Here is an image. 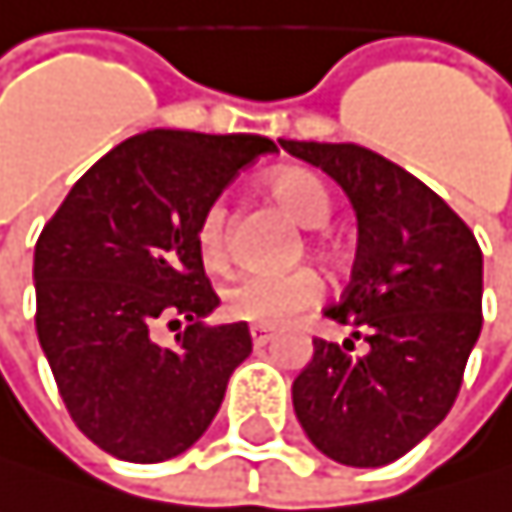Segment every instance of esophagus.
<instances>
[{"mask_svg": "<svg viewBox=\"0 0 512 512\" xmlns=\"http://www.w3.org/2000/svg\"><path fill=\"white\" fill-rule=\"evenodd\" d=\"M273 341V331L270 328H261V325H251V344L254 347H264Z\"/></svg>", "mask_w": 512, "mask_h": 512, "instance_id": "1", "label": "esophagus"}]
</instances>
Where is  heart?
<instances>
[{"instance_id":"b5f03b06","label":"heart","mask_w":512,"mask_h":512,"mask_svg":"<svg viewBox=\"0 0 512 512\" xmlns=\"http://www.w3.org/2000/svg\"><path fill=\"white\" fill-rule=\"evenodd\" d=\"M264 187L270 199L304 227H322L334 211L328 184L310 168H301V165L279 168L270 174ZM310 242L322 254L331 251V242L322 233H313ZM196 251L208 270L227 267L230 251H233V211L227 199H211L202 208L196 221ZM322 291L325 285L319 273L307 267L288 270V273L245 270L224 285L221 304H224V313L233 319L261 325V328H279V325H288L291 319H298L301 313H307L310 307H316L322 301Z\"/></svg>"}]
</instances>
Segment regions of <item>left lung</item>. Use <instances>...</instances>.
<instances>
[{"instance_id":"left-lung-1","label":"left lung","mask_w":512,"mask_h":512,"mask_svg":"<svg viewBox=\"0 0 512 512\" xmlns=\"http://www.w3.org/2000/svg\"><path fill=\"white\" fill-rule=\"evenodd\" d=\"M350 196L359 221L353 279L325 316L353 331V354L313 338L291 384L310 442L347 467H384L455 405L482 328V251L424 181L359 144L279 141Z\"/></svg>"}]
</instances>
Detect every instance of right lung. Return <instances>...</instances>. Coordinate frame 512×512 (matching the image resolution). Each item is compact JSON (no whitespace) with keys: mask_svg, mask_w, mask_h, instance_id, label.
<instances>
[{"mask_svg":"<svg viewBox=\"0 0 512 512\" xmlns=\"http://www.w3.org/2000/svg\"><path fill=\"white\" fill-rule=\"evenodd\" d=\"M276 153L261 134L144 131L73 184L33 258L36 334L76 427L107 455L159 464L218 415L251 353L245 322L202 325L221 304L196 221L236 174ZM191 325L159 345V324Z\"/></svg>","mask_w":512,"mask_h":512,"instance_id":"1","label":"right lung"}]
</instances>
